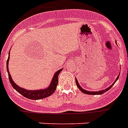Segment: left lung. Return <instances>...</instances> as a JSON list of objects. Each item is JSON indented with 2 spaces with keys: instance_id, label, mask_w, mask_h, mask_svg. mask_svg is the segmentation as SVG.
I'll return each mask as SVG.
<instances>
[{
  "instance_id": "obj_1",
  "label": "left lung",
  "mask_w": 128,
  "mask_h": 128,
  "mask_svg": "<svg viewBox=\"0 0 128 128\" xmlns=\"http://www.w3.org/2000/svg\"><path fill=\"white\" fill-rule=\"evenodd\" d=\"M119 76H120V74H118V76H117V78H116V80L114 82V83L112 84V85L110 86L109 87H108L107 88H106V89L104 90H99V91H88V90H86L83 89L80 86V84H78V80H77V79H76V78H75V81H76V86H77V87L78 88V89L80 90V91L84 93V94H91V95H98V94H104V92H106V91H108V90H110L111 88L112 87V86L114 85V84H115V82H116V80L118 79V78H119Z\"/></svg>"
}]
</instances>
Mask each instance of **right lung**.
Masks as SVG:
<instances>
[{"mask_svg": "<svg viewBox=\"0 0 128 128\" xmlns=\"http://www.w3.org/2000/svg\"><path fill=\"white\" fill-rule=\"evenodd\" d=\"M8 58L6 61V69L8 74V78L10 82L11 85L12 86V87L14 88V89L16 90V91L19 92L20 94L24 96L26 98H27L28 99H31V100H40V99L45 98L47 97L50 96L52 94H54V92L56 91V88L58 86V76L59 74L60 73L61 70H63V69H59L57 72L55 73L54 75V77L52 78V80L50 83V86L44 89L41 90H29L24 89L23 88L20 87L18 85H17L14 81L12 80L11 75L9 72L8 70V62L9 59H10V52L8 53Z\"/></svg>", "mask_w": 128, "mask_h": 128, "instance_id": "add662e5", "label": "right lung"}]
</instances>
